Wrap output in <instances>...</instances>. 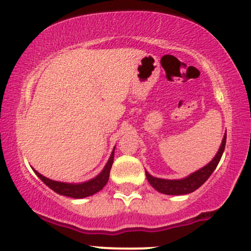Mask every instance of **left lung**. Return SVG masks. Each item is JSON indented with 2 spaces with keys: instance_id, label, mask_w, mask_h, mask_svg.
<instances>
[{
  "instance_id": "left-lung-1",
  "label": "left lung",
  "mask_w": 251,
  "mask_h": 251,
  "mask_svg": "<svg viewBox=\"0 0 251 251\" xmlns=\"http://www.w3.org/2000/svg\"><path fill=\"white\" fill-rule=\"evenodd\" d=\"M226 132L224 134L223 142L221 144V148L218 150L217 154L215 155L214 159L210 162L208 165L201 168L195 174L190 175L189 177L184 178V179H177V180H169V179H160V178L152 177L151 175L146 172V178H148L149 183L151 184L152 188H154L158 192H162L165 195H186L190 192H194L200 186L203 185L208 178L211 176L215 169L217 168L218 163H220L222 154H223L224 149H226Z\"/></svg>"
}]
</instances>
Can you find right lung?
<instances>
[{
    "label": "right lung",
    "mask_w": 251,
    "mask_h": 251,
    "mask_svg": "<svg viewBox=\"0 0 251 251\" xmlns=\"http://www.w3.org/2000/svg\"><path fill=\"white\" fill-rule=\"evenodd\" d=\"M113 155H114V150L112 152L111 157H109L107 164L103 168L101 174L97 176L94 179L86 181V183L81 184H68V183H61V181H55L51 180L50 178L43 177L41 174L35 171L37 177L41 179L48 188H50L53 191H55L56 194L67 196V197L72 198H85L88 197V196H92L97 194L98 191H100L103 186L107 183L108 177H109V171H111L112 164H113Z\"/></svg>",
    "instance_id": "1"
}]
</instances>
